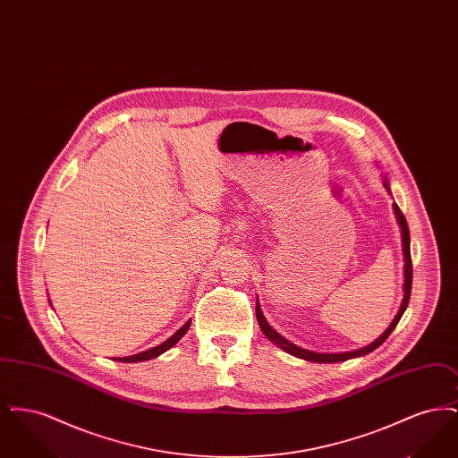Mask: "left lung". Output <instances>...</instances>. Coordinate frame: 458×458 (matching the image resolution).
<instances>
[{"label": "left lung", "instance_id": "8db88e82", "mask_svg": "<svg viewBox=\"0 0 458 458\" xmlns=\"http://www.w3.org/2000/svg\"><path fill=\"white\" fill-rule=\"evenodd\" d=\"M383 185L385 189L388 191V194H392L390 191V185H388V180L385 178L383 180ZM393 213H394V218L396 223L400 226V232H402V247H403V259H405V267H403V299H402V304L400 309L394 316V319L392 321V325L385 329V333L374 340L370 345L364 347V349L353 350V352H342V353H319V352H312V350H305L302 347H297L295 344L288 342L284 336H282L276 329H273L271 325L266 321V318L262 316L261 307H259V301L256 302V316H258V323L261 327L262 333L269 338V342H273L275 345H278L280 349L284 350L286 353H292L299 359H305V360H312V362H323V364H331V362H342V360H349L353 357H360V355H366L372 350L377 349L390 335H392L393 329L398 325L400 318L403 316L409 301H411V290H412V258H411V233H409V226H407V219L403 216V213L400 211V208L393 202Z\"/></svg>", "mask_w": 458, "mask_h": 458}]
</instances>
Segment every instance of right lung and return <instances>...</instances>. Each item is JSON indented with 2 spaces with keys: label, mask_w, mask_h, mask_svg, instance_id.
I'll return each mask as SVG.
<instances>
[{
  "label": "right lung",
  "mask_w": 458,
  "mask_h": 458,
  "mask_svg": "<svg viewBox=\"0 0 458 458\" xmlns=\"http://www.w3.org/2000/svg\"><path fill=\"white\" fill-rule=\"evenodd\" d=\"M189 327H191V319H189L183 327H180V329L174 333V336H170V338H168L166 342H163L161 345H157V347H154V349L146 350V352H140V353H135V355H131V357H118V359H114V360H120V362H142V360H151L154 357L161 355L163 352L172 349L174 344L189 331Z\"/></svg>",
  "instance_id": "add662e5"
}]
</instances>
